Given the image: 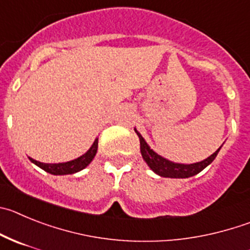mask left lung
I'll list each match as a JSON object with an SVG mask.
<instances>
[{"label":"left lung","instance_id":"obj_1","mask_svg":"<svg viewBox=\"0 0 250 250\" xmlns=\"http://www.w3.org/2000/svg\"><path fill=\"white\" fill-rule=\"evenodd\" d=\"M135 132L137 134L139 139H140V151L141 155H143V159L145 160V162L147 164V166L150 167L151 170L155 173H157L161 177H170V178H188L192 176L200 173L201 171L205 170L206 167L216 159V156L218 155L219 150L216 151L214 153H212L209 157H207L206 160L201 162H196V164H176V162L170 161V160L165 159V157L160 156L159 153H156L152 148H150V146L147 145V143L145 141L141 134L135 129Z\"/></svg>","mask_w":250,"mask_h":250}]
</instances>
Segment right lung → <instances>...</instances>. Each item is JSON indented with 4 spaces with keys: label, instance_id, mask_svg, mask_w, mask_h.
I'll use <instances>...</instances> for the list:
<instances>
[{
    "label": "right lung",
    "instance_id": "1",
    "mask_svg": "<svg viewBox=\"0 0 250 250\" xmlns=\"http://www.w3.org/2000/svg\"><path fill=\"white\" fill-rule=\"evenodd\" d=\"M98 151V139H95V141L93 143L91 147L86 151L84 155H82L78 159L72 160V161L68 162H59V164H43V162L36 161V160L31 159L32 162L34 165H37L38 167H41L42 170H44L45 172L50 173V175H72V173L79 172L83 168H85L91 161H93L94 156L97 155Z\"/></svg>",
    "mask_w": 250,
    "mask_h": 250
}]
</instances>
